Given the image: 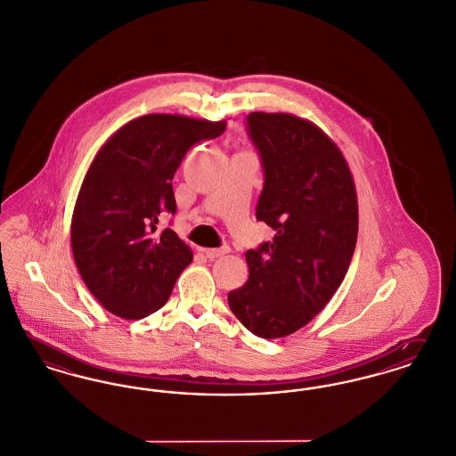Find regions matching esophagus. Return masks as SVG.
I'll return each mask as SVG.
<instances>
[{"mask_svg": "<svg viewBox=\"0 0 456 456\" xmlns=\"http://www.w3.org/2000/svg\"><path fill=\"white\" fill-rule=\"evenodd\" d=\"M230 250H232V248H230L228 245H223V247H219V248H208V250H204V252H206L208 259L215 261V259H217V257H223V256H226Z\"/></svg>", "mask_w": 456, "mask_h": 456, "instance_id": "esophagus-1", "label": "esophagus"}]
</instances>
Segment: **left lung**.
<instances>
[{
  "mask_svg": "<svg viewBox=\"0 0 456 456\" xmlns=\"http://www.w3.org/2000/svg\"><path fill=\"white\" fill-rule=\"evenodd\" d=\"M264 187L256 217L274 239L247 250L248 280L228 293L230 309L256 336L291 335L326 307L352 263L359 206L338 145L311 121L250 113Z\"/></svg>",
  "mask_w": 456,
  "mask_h": 456,
  "instance_id": "obj_1",
  "label": "left lung"
}]
</instances>
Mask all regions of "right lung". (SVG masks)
Instances as JSON below:
<instances>
[{"instance_id": "1", "label": "right lung", "mask_w": 456, "mask_h": 456, "mask_svg": "<svg viewBox=\"0 0 456 456\" xmlns=\"http://www.w3.org/2000/svg\"><path fill=\"white\" fill-rule=\"evenodd\" d=\"M226 121L182 115H145L128 121L97 152L72 216L77 269L106 311L142 319L159 311L180 273L192 263L191 247L165 228L175 215L171 187L187 151L219 137Z\"/></svg>"}]
</instances>
